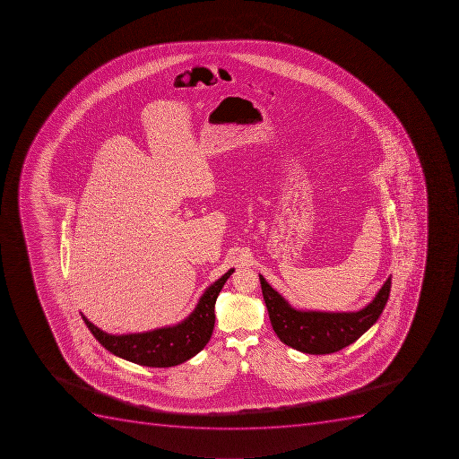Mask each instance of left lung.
I'll return each mask as SVG.
<instances>
[{
	"label": "left lung",
	"instance_id": "left-lung-1",
	"mask_svg": "<svg viewBox=\"0 0 459 459\" xmlns=\"http://www.w3.org/2000/svg\"><path fill=\"white\" fill-rule=\"evenodd\" d=\"M258 276L274 333L281 343L308 355H328L356 342L377 323L391 292L389 276L374 300L359 311H300L292 308L290 302L276 292L262 274Z\"/></svg>",
	"mask_w": 459,
	"mask_h": 459
}]
</instances>
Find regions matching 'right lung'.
<instances>
[{"mask_svg": "<svg viewBox=\"0 0 459 459\" xmlns=\"http://www.w3.org/2000/svg\"><path fill=\"white\" fill-rule=\"evenodd\" d=\"M234 269L228 270L222 278L204 290L196 308L185 321L173 327H162L135 334H108L82 314L97 342L117 358L150 368H171L189 360L208 344L215 325V302L222 286Z\"/></svg>", "mask_w": 459, "mask_h": 459, "instance_id": "obj_1", "label": "right lung"}]
</instances>
